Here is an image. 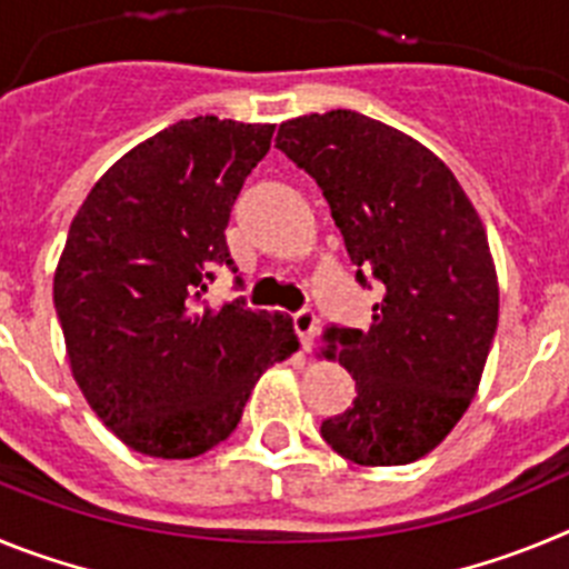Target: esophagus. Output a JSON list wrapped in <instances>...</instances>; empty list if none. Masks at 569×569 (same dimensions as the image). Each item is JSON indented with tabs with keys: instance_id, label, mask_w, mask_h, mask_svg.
Instances as JSON below:
<instances>
[{
	"instance_id": "34e87169",
	"label": "esophagus",
	"mask_w": 569,
	"mask_h": 569,
	"mask_svg": "<svg viewBox=\"0 0 569 569\" xmlns=\"http://www.w3.org/2000/svg\"><path fill=\"white\" fill-rule=\"evenodd\" d=\"M293 328H296V333H299L301 347H305V350H310V347H313L316 328H319V319H316L313 310H310V308L299 310V313L293 316Z\"/></svg>"
}]
</instances>
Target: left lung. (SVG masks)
I'll return each instance as SVG.
<instances>
[{
  "label": "left lung",
  "mask_w": 569,
  "mask_h": 569,
  "mask_svg": "<svg viewBox=\"0 0 569 569\" xmlns=\"http://www.w3.org/2000/svg\"><path fill=\"white\" fill-rule=\"evenodd\" d=\"M276 148L316 179L356 279L385 290L370 330L328 328L325 356L356 379L321 439L365 467L410 465L459 425L499 325L479 213L433 150L356 110L279 124Z\"/></svg>",
  "instance_id": "obj_1"
}]
</instances>
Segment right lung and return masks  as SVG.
<instances>
[{
    "label": "right lung",
    "mask_w": 569,
    "mask_h": 569,
    "mask_svg": "<svg viewBox=\"0 0 569 569\" xmlns=\"http://www.w3.org/2000/svg\"><path fill=\"white\" fill-rule=\"evenodd\" d=\"M276 124L196 116L136 144L73 216L53 276L70 370L130 450L193 459L236 430L259 376L299 350L288 313L202 299ZM239 281V279H236Z\"/></svg>",
    "instance_id": "obj_1"
}]
</instances>
